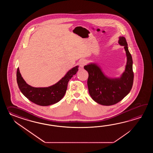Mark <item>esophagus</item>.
Here are the masks:
<instances>
[{
  "instance_id": "obj_1",
  "label": "esophagus",
  "mask_w": 153,
  "mask_h": 153,
  "mask_svg": "<svg viewBox=\"0 0 153 153\" xmlns=\"http://www.w3.org/2000/svg\"><path fill=\"white\" fill-rule=\"evenodd\" d=\"M87 64V61L85 59H81L79 62V65L81 67H84V66Z\"/></svg>"
}]
</instances>
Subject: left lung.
<instances>
[{"instance_id":"8db88e82","label":"left lung","mask_w":153,"mask_h":153,"mask_svg":"<svg viewBox=\"0 0 153 153\" xmlns=\"http://www.w3.org/2000/svg\"><path fill=\"white\" fill-rule=\"evenodd\" d=\"M119 43L124 46L127 56L125 71L120 78H107L94 63L84 66L85 69L88 73V86L89 94L95 102L101 105L117 104L129 94L132 88L134 78L132 58L128 51L125 38L120 36Z\"/></svg>"}]
</instances>
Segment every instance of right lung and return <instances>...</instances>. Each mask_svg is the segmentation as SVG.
<instances>
[{"instance_id":"add662e5","label":"right lung","mask_w":153,"mask_h":153,"mask_svg":"<svg viewBox=\"0 0 153 153\" xmlns=\"http://www.w3.org/2000/svg\"><path fill=\"white\" fill-rule=\"evenodd\" d=\"M78 66L71 69L56 84L48 88H34L24 80L19 68L17 70V82L20 91L33 103L41 106H48L60 101L65 96L69 80L78 71Z\"/></svg>"}]
</instances>
